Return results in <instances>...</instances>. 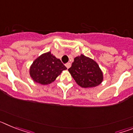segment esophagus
<instances>
[{"label": "esophagus", "mask_w": 133, "mask_h": 133, "mask_svg": "<svg viewBox=\"0 0 133 133\" xmlns=\"http://www.w3.org/2000/svg\"><path fill=\"white\" fill-rule=\"evenodd\" d=\"M65 66H66V67L67 68V69H69V68L70 67V66H71V64H70V63H68L65 64Z\"/></svg>", "instance_id": "esophagus-1"}]
</instances>
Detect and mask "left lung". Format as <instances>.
I'll return each instance as SVG.
<instances>
[{
	"label": "left lung",
	"instance_id": "obj_1",
	"mask_svg": "<svg viewBox=\"0 0 133 133\" xmlns=\"http://www.w3.org/2000/svg\"><path fill=\"white\" fill-rule=\"evenodd\" d=\"M78 85L83 88H92L103 81V74L96 61L83 55L76 56L68 69Z\"/></svg>",
	"mask_w": 133,
	"mask_h": 133
}]
</instances>
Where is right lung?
<instances>
[{"label": "right lung", "instance_id": "add662e5", "mask_svg": "<svg viewBox=\"0 0 133 133\" xmlns=\"http://www.w3.org/2000/svg\"><path fill=\"white\" fill-rule=\"evenodd\" d=\"M66 67L50 52L40 55L33 61L29 74L35 83L46 85L52 83Z\"/></svg>", "mask_w": 133, "mask_h": 133}]
</instances>
